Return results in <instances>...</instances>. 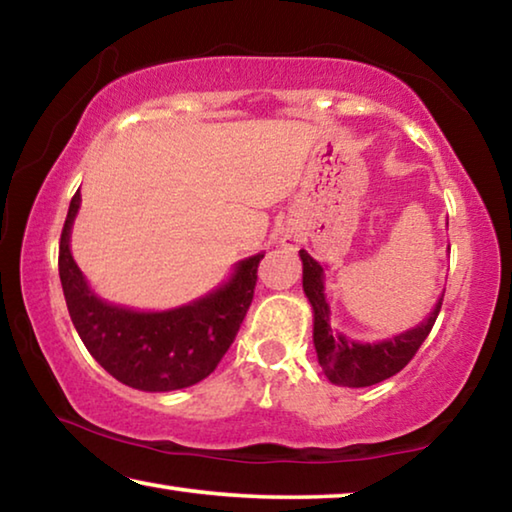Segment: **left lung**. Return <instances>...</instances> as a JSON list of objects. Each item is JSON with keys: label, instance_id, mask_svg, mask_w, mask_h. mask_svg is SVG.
I'll use <instances>...</instances> for the list:
<instances>
[{"label": "left lung", "instance_id": "1", "mask_svg": "<svg viewBox=\"0 0 512 512\" xmlns=\"http://www.w3.org/2000/svg\"><path fill=\"white\" fill-rule=\"evenodd\" d=\"M300 259L302 289H305L311 307H314V348L325 377L332 384L363 388L397 375L415 357V352L420 350V345L429 336L440 314V307H443V296L436 302L429 318L413 329H406V332L386 341L357 343L348 336L334 332L332 325H329L323 266L305 250H300Z\"/></svg>", "mask_w": 512, "mask_h": 512}]
</instances>
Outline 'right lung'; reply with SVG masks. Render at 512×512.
Wrapping results in <instances>:
<instances>
[{
  "label": "right lung",
  "instance_id": "add662e5",
  "mask_svg": "<svg viewBox=\"0 0 512 512\" xmlns=\"http://www.w3.org/2000/svg\"><path fill=\"white\" fill-rule=\"evenodd\" d=\"M76 192L60 232L58 273L72 323L85 348L121 384L164 393L194 386L219 366L253 302L257 266L264 253L237 264L235 275L185 307L133 311L94 296L69 250V232L79 212Z\"/></svg>",
  "mask_w": 512,
  "mask_h": 512
}]
</instances>
